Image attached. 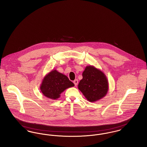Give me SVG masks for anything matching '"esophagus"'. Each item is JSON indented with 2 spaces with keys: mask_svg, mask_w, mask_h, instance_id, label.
<instances>
[{
  "mask_svg": "<svg viewBox=\"0 0 147 147\" xmlns=\"http://www.w3.org/2000/svg\"><path fill=\"white\" fill-rule=\"evenodd\" d=\"M73 83H74V85H75V86H77V84H78V79H75V80H74V82H73Z\"/></svg>",
  "mask_w": 147,
  "mask_h": 147,
  "instance_id": "obj_1",
  "label": "esophagus"
}]
</instances>
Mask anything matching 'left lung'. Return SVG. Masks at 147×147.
Segmentation results:
<instances>
[{"instance_id":"1","label":"left lung","mask_w":147,"mask_h":147,"mask_svg":"<svg viewBox=\"0 0 147 147\" xmlns=\"http://www.w3.org/2000/svg\"><path fill=\"white\" fill-rule=\"evenodd\" d=\"M78 89L90 102H95L107 94L108 89L107 79L103 73L92 66H88L83 74Z\"/></svg>"}]
</instances>
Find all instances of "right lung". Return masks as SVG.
<instances>
[{
    "label": "right lung",
    "mask_w": 147,
    "mask_h": 147,
    "mask_svg": "<svg viewBox=\"0 0 147 147\" xmlns=\"http://www.w3.org/2000/svg\"><path fill=\"white\" fill-rule=\"evenodd\" d=\"M74 86V83L66 76L54 70L44 78L40 90L45 96L56 99L65 89Z\"/></svg>",
    "instance_id": "add662e5"
}]
</instances>
